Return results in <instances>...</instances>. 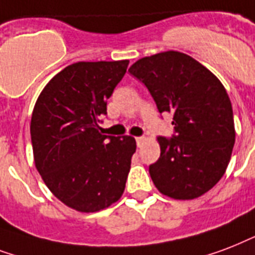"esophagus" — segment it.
<instances>
[{
  "instance_id": "34e87169",
  "label": "esophagus",
  "mask_w": 255,
  "mask_h": 255,
  "mask_svg": "<svg viewBox=\"0 0 255 255\" xmlns=\"http://www.w3.org/2000/svg\"><path fill=\"white\" fill-rule=\"evenodd\" d=\"M143 141H145V138H143V137H137V138H135V142H137L138 147H139V146L142 145V142H143Z\"/></svg>"
}]
</instances>
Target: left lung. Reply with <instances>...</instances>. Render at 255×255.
<instances>
[{
	"instance_id": "1",
	"label": "left lung",
	"mask_w": 255,
	"mask_h": 255,
	"mask_svg": "<svg viewBox=\"0 0 255 255\" xmlns=\"http://www.w3.org/2000/svg\"><path fill=\"white\" fill-rule=\"evenodd\" d=\"M130 74L145 85L161 114H173L174 133L158 137L161 155L149 166L162 194L193 199L216 185L236 141L232 102L224 85L183 53H158L138 60Z\"/></svg>"
}]
</instances>
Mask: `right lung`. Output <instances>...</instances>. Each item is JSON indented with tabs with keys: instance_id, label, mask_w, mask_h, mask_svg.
I'll use <instances>...</instances> for the list:
<instances>
[{
	"instance_id": "right-lung-1",
	"label": "right lung",
	"mask_w": 255,
	"mask_h": 255,
	"mask_svg": "<svg viewBox=\"0 0 255 255\" xmlns=\"http://www.w3.org/2000/svg\"><path fill=\"white\" fill-rule=\"evenodd\" d=\"M129 61L76 62L45 86L30 135L37 170L49 190L78 212L93 213L121 198L135 139L98 131L108 98Z\"/></svg>"
}]
</instances>
